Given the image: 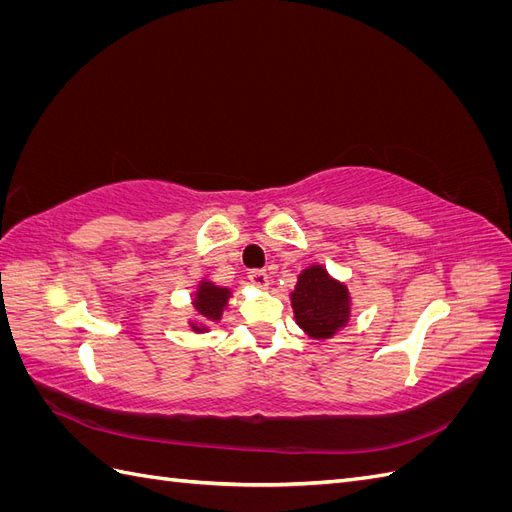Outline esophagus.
I'll list each match as a JSON object with an SVG mask.
<instances>
[{"instance_id": "esophagus-1", "label": "esophagus", "mask_w": 512, "mask_h": 512, "mask_svg": "<svg viewBox=\"0 0 512 512\" xmlns=\"http://www.w3.org/2000/svg\"><path fill=\"white\" fill-rule=\"evenodd\" d=\"M247 280H250L256 288H267L269 286V275H267V271H262V269H252L250 273H247Z\"/></svg>"}]
</instances>
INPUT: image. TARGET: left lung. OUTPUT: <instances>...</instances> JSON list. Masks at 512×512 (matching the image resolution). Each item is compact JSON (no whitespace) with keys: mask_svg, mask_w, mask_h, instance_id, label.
Instances as JSON below:
<instances>
[{"mask_svg":"<svg viewBox=\"0 0 512 512\" xmlns=\"http://www.w3.org/2000/svg\"><path fill=\"white\" fill-rule=\"evenodd\" d=\"M348 305L346 286L331 280L322 267L305 269L292 292L294 318L314 339H327L344 327L350 314Z\"/></svg>","mask_w":512,"mask_h":512,"instance_id":"obj_1","label":"left lung"}]
</instances>
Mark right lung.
<instances>
[{"label":"right lung","instance_id":"add662e5","mask_svg":"<svg viewBox=\"0 0 512 512\" xmlns=\"http://www.w3.org/2000/svg\"><path fill=\"white\" fill-rule=\"evenodd\" d=\"M228 294H230L228 288H218L209 282H203L196 292V301H194L198 314L205 320H220L222 309L228 303ZM205 329L207 327H194V331H205Z\"/></svg>","mask_w":512,"mask_h":512}]
</instances>
